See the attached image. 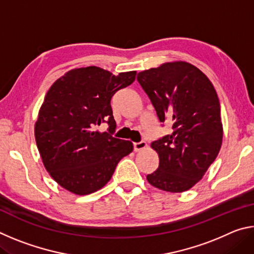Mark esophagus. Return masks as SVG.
I'll use <instances>...</instances> for the list:
<instances>
[{"mask_svg":"<svg viewBox=\"0 0 254 254\" xmlns=\"http://www.w3.org/2000/svg\"><path fill=\"white\" fill-rule=\"evenodd\" d=\"M145 147H147V143L144 142V141H141V142H135L133 143V149H134V151L137 152V151H141V150L145 149Z\"/></svg>","mask_w":254,"mask_h":254,"instance_id":"1","label":"esophagus"}]
</instances>
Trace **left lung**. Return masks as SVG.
Wrapping results in <instances>:
<instances>
[{
    "label": "left lung",
    "instance_id": "left-lung-1",
    "mask_svg": "<svg viewBox=\"0 0 254 254\" xmlns=\"http://www.w3.org/2000/svg\"><path fill=\"white\" fill-rule=\"evenodd\" d=\"M136 79L159 121L173 126L170 134L151 143L159 156V167L147 180L165 191L188 190L203 178L222 145L216 91L204 72L185 62L141 71Z\"/></svg>",
    "mask_w": 254,
    "mask_h": 254
}]
</instances>
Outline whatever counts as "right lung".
Returning a JSON list of instances; mask_svg holds the SVG:
<instances>
[{
	"label": "right lung",
	"mask_w": 254,
	"mask_h": 254,
	"mask_svg": "<svg viewBox=\"0 0 254 254\" xmlns=\"http://www.w3.org/2000/svg\"><path fill=\"white\" fill-rule=\"evenodd\" d=\"M135 75L115 76L89 66L69 70L49 88L34 135L47 171L67 190L87 195L104 187L119 161L132 152L130 141L113 136L117 123L111 100ZM102 123L109 126L105 132L97 130Z\"/></svg>",
	"instance_id": "add662e5"
}]
</instances>
